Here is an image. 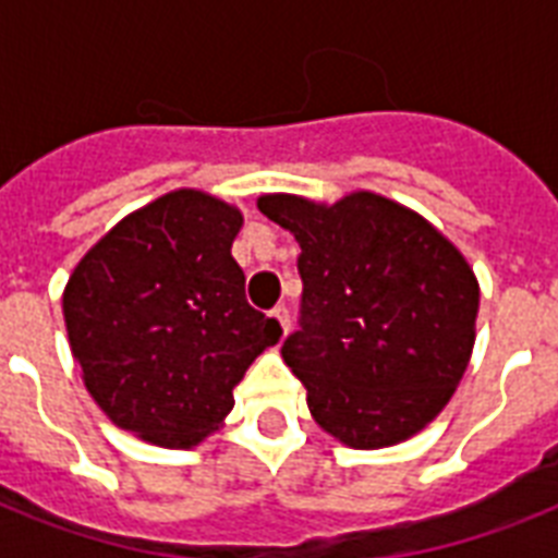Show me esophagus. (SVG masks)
Segmentation results:
<instances>
[{
    "label": "esophagus",
    "instance_id": "obj_1",
    "mask_svg": "<svg viewBox=\"0 0 558 558\" xmlns=\"http://www.w3.org/2000/svg\"><path fill=\"white\" fill-rule=\"evenodd\" d=\"M271 318H275V324H278L280 339H283V336L289 332V310L287 306H275V310H271Z\"/></svg>",
    "mask_w": 558,
    "mask_h": 558
}]
</instances>
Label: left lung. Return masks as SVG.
I'll list each match as a JSON object with an SVG mask.
<instances>
[{
	"label": "left lung",
	"mask_w": 558,
	"mask_h": 558,
	"mask_svg": "<svg viewBox=\"0 0 558 558\" xmlns=\"http://www.w3.org/2000/svg\"><path fill=\"white\" fill-rule=\"evenodd\" d=\"M257 208L301 245V330L280 356L304 381L315 423L350 449L423 432L475 348L481 289L466 257L428 219L371 191L332 205L266 193Z\"/></svg>",
	"instance_id": "8db88e82"
}]
</instances>
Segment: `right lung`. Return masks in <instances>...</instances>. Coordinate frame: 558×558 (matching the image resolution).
Returning a JSON list of instances; mask_svg holds the SVG:
<instances>
[{
    "mask_svg": "<svg viewBox=\"0 0 558 558\" xmlns=\"http://www.w3.org/2000/svg\"><path fill=\"white\" fill-rule=\"evenodd\" d=\"M243 214L210 193L170 191L133 210L74 266L63 318L83 385L124 432L191 449L234 408L236 381L278 344L245 301L231 257Z\"/></svg>",
    "mask_w": 558,
    "mask_h": 558,
    "instance_id": "1",
    "label": "right lung"
}]
</instances>
